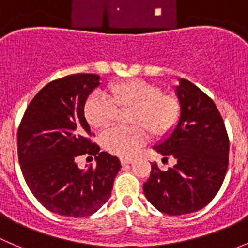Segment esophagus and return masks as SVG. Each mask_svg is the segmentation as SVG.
<instances>
[{
	"label": "esophagus",
	"instance_id": "1",
	"mask_svg": "<svg viewBox=\"0 0 248 248\" xmlns=\"http://www.w3.org/2000/svg\"><path fill=\"white\" fill-rule=\"evenodd\" d=\"M131 162H133V159H131V158H120V163H122V166L130 164Z\"/></svg>",
	"mask_w": 248,
	"mask_h": 248
}]
</instances>
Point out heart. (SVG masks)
<instances>
[{
  "label": "heart",
  "instance_id": "1",
  "mask_svg": "<svg viewBox=\"0 0 248 248\" xmlns=\"http://www.w3.org/2000/svg\"><path fill=\"white\" fill-rule=\"evenodd\" d=\"M109 97L96 93L86 101L84 115L95 129L112 125L118 110L128 112L131 128H113L101 136L103 148L120 157L133 155L148 140V134L161 139L171 133L181 114V103L173 93L140 79L119 81L109 86Z\"/></svg>",
  "mask_w": 248,
  "mask_h": 248
}]
</instances>
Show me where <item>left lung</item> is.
<instances>
[{
    "label": "left lung",
    "instance_id": "8db88e82",
    "mask_svg": "<svg viewBox=\"0 0 248 248\" xmlns=\"http://www.w3.org/2000/svg\"><path fill=\"white\" fill-rule=\"evenodd\" d=\"M181 103L178 125L155 150L176 161L168 170L151 164L143 184L146 199L168 216L193 213L214 199L229 163V136L225 124L208 95L188 80L181 79L175 90Z\"/></svg>",
    "mask_w": 248,
    "mask_h": 248
}]
</instances>
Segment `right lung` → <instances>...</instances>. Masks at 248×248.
Returning a JSON list of instances; mask_svg holds the SVG:
<instances>
[{"mask_svg":"<svg viewBox=\"0 0 248 248\" xmlns=\"http://www.w3.org/2000/svg\"><path fill=\"white\" fill-rule=\"evenodd\" d=\"M96 74H72L44 86L30 101L18 128V159L35 199L63 217L84 218L107 202L120 169L115 155L93 142L84 106ZM80 155H95L96 166L77 167Z\"/></svg>","mask_w":248,"mask_h":248,"instance_id":"obj_1","label":"right lung"}]
</instances>
